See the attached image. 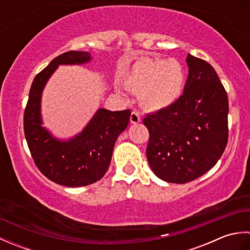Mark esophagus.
I'll return each mask as SVG.
<instances>
[{
    "instance_id": "1",
    "label": "esophagus",
    "mask_w": 250,
    "mask_h": 250,
    "mask_svg": "<svg viewBox=\"0 0 250 250\" xmlns=\"http://www.w3.org/2000/svg\"><path fill=\"white\" fill-rule=\"evenodd\" d=\"M130 122H131V124H134V125L141 122V116H140L139 113H137V111H132L131 116H130Z\"/></svg>"
}]
</instances>
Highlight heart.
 Returning <instances> with one entry per match:
<instances>
[{
  "label": "heart",
  "instance_id": "b5f03b06",
  "mask_svg": "<svg viewBox=\"0 0 250 250\" xmlns=\"http://www.w3.org/2000/svg\"><path fill=\"white\" fill-rule=\"evenodd\" d=\"M186 83V71L177 59L143 58L136 61L124 79L125 87L139 93L147 110L161 111L179 100Z\"/></svg>",
  "mask_w": 250,
  "mask_h": 250
}]
</instances>
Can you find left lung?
<instances>
[{"label": "left lung", "mask_w": 250, "mask_h": 250, "mask_svg": "<svg viewBox=\"0 0 250 250\" xmlns=\"http://www.w3.org/2000/svg\"><path fill=\"white\" fill-rule=\"evenodd\" d=\"M184 93L171 107L146 115L148 163L160 179L186 184L213 167L224 153L229 129V102L214 67L187 56Z\"/></svg>", "instance_id": "obj_1"}]
</instances>
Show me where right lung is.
I'll return each mask as SVG.
<instances>
[{
    "mask_svg": "<svg viewBox=\"0 0 250 250\" xmlns=\"http://www.w3.org/2000/svg\"><path fill=\"white\" fill-rule=\"evenodd\" d=\"M90 60L89 52L74 50L55 58L35 76L24 109V135L34 163L51 182L66 187L88 186L104 176L117 137L130 121V109L99 108L81 133L67 141L56 139L42 125V93L50 76L59 65L83 64Z\"/></svg>",
    "mask_w": 250,
    "mask_h": 250,
    "instance_id": "obj_1",
    "label": "right lung"
}]
</instances>
